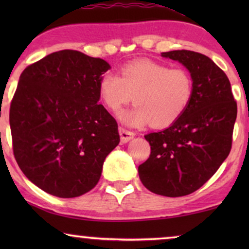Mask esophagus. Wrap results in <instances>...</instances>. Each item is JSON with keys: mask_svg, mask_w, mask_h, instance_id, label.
Masks as SVG:
<instances>
[{"mask_svg": "<svg viewBox=\"0 0 249 249\" xmlns=\"http://www.w3.org/2000/svg\"><path fill=\"white\" fill-rule=\"evenodd\" d=\"M119 134H120V138H121V142H128L130 139L135 137V132H132L130 130H127V129L120 127L119 128Z\"/></svg>", "mask_w": 249, "mask_h": 249, "instance_id": "esophagus-1", "label": "esophagus"}]
</instances>
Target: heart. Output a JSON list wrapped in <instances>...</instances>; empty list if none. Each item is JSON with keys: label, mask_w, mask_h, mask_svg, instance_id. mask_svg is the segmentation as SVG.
I'll return each mask as SVG.
<instances>
[{"label": "heart", "mask_w": 249, "mask_h": 249, "mask_svg": "<svg viewBox=\"0 0 249 249\" xmlns=\"http://www.w3.org/2000/svg\"><path fill=\"white\" fill-rule=\"evenodd\" d=\"M98 90L104 104L113 112L134 98L135 107L119 114L125 124L139 127L151 122L153 127L165 128L188 108L194 84L190 73L182 68L141 60L122 67L120 76L103 74Z\"/></svg>", "instance_id": "heart-1"}]
</instances>
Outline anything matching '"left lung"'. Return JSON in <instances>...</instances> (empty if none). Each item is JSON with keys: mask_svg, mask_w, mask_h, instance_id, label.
Wrapping results in <instances>:
<instances>
[{"mask_svg": "<svg viewBox=\"0 0 249 249\" xmlns=\"http://www.w3.org/2000/svg\"><path fill=\"white\" fill-rule=\"evenodd\" d=\"M162 56L188 69L193 98L175 124L145 136L151 155L138 173L152 193L180 197L199 189L228 158L237 103L227 74L209 56L187 50L163 52Z\"/></svg>", "mask_w": 249, "mask_h": 249, "instance_id": "8db88e82", "label": "left lung"}]
</instances>
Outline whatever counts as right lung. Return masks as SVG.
<instances>
[{"instance_id": "1", "label": "right lung", "mask_w": 249, "mask_h": 249, "mask_svg": "<svg viewBox=\"0 0 249 249\" xmlns=\"http://www.w3.org/2000/svg\"><path fill=\"white\" fill-rule=\"evenodd\" d=\"M110 64L73 50L49 54L22 71L10 107L13 154L27 178L61 198L97 185L104 160L120 142L100 101Z\"/></svg>"}]
</instances>
